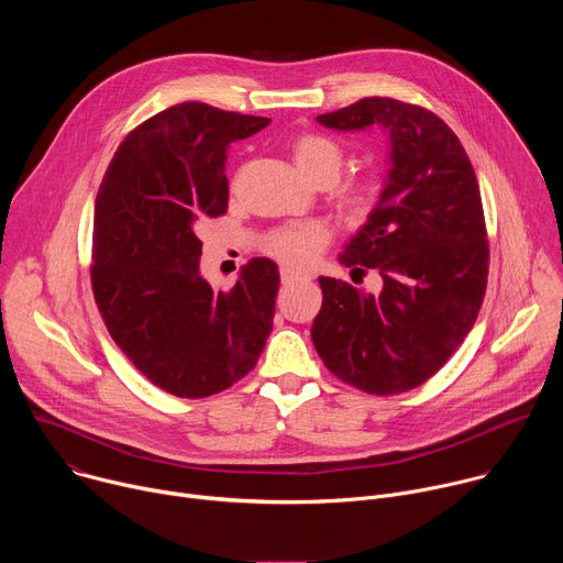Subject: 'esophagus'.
<instances>
[{
  "mask_svg": "<svg viewBox=\"0 0 563 563\" xmlns=\"http://www.w3.org/2000/svg\"><path fill=\"white\" fill-rule=\"evenodd\" d=\"M280 280H283L285 285L307 283V280H309V274H305V272H296V269H289V267H283V269H280Z\"/></svg>",
  "mask_w": 563,
  "mask_h": 563,
  "instance_id": "34e87169",
  "label": "esophagus"
}]
</instances>
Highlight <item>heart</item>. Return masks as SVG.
I'll return each mask as SVG.
<instances>
[{
  "label": "heart",
  "instance_id": "obj_1",
  "mask_svg": "<svg viewBox=\"0 0 563 563\" xmlns=\"http://www.w3.org/2000/svg\"><path fill=\"white\" fill-rule=\"evenodd\" d=\"M294 163L300 174L313 185H334L343 169V151L341 146L320 133H302L291 142ZM372 187L369 185H350L339 191L341 205L352 213L367 211L372 202ZM328 243V231L320 224H298L287 227L269 235L267 252L296 267H305L313 263L316 254L323 250Z\"/></svg>",
  "mask_w": 563,
  "mask_h": 563
}]
</instances>
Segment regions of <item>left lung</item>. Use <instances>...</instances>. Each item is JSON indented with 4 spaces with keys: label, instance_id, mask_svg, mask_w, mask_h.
<instances>
[{
    "label": "left lung",
    "instance_id": "obj_1",
    "mask_svg": "<svg viewBox=\"0 0 563 563\" xmlns=\"http://www.w3.org/2000/svg\"><path fill=\"white\" fill-rule=\"evenodd\" d=\"M336 131L387 133V174L367 222L339 254L378 269L380 294L320 276L311 341L328 369L376 396L419 387L463 343L484 302L488 240L470 157L434 113L365 98L316 118Z\"/></svg>",
    "mask_w": 563,
    "mask_h": 563
}]
</instances>
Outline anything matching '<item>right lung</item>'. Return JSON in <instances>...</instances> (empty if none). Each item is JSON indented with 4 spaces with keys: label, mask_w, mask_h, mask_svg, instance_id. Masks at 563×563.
Segmentation results:
<instances>
[{
    "label": "right lung",
    "mask_w": 563,
    "mask_h": 563,
    "mask_svg": "<svg viewBox=\"0 0 563 563\" xmlns=\"http://www.w3.org/2000/svg\"><path fill=\"white\" fill-rule=\"evenodd\" d=\"M272 120L183 102L133 129L96 200L91 283L104 325L159 389L202 398L250 374L274 325L280 274L252 258L229 291L200 274L207 218L227 211V148Z\"/></svg>",
    "instance_id": "right-lung-1"
}]
</instances>
